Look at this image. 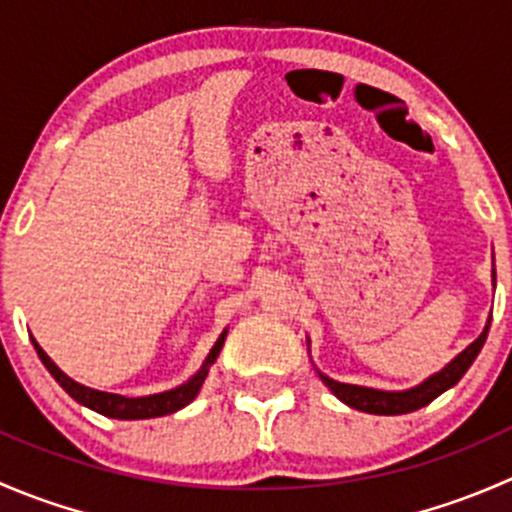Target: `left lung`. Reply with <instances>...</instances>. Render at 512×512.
I'll use <instances>...</instances> for the list:
<instances>
[{
	"label": "left lung",
	"instance_id": "8db88e82",
	"mask_svg": "<svg viewBox=\"0 0 512 512\" xmlns=\"http://www.w3.org/2000/svg\"><path fill=\"white\" fill-rule=\"evenodd\" d=\"M493 287H495V267H493ZM490 329V317L485 322L483 332L473 344H468L461 354L453 356L441 371L431 374L428 379H423L421 384L411 386L404 391H384V389H371V386H359V384H342L337 379H329L327 374L317 369L319 379L324 381V386H329L334 396H337L342 404L352 406L356 411H364V414H376V416H399V414H411V411L423 409L426 404H431L433 399L448 391L451 386H456L461 381V376L471 369V364L476 361V356L483 349L485 337H488ZM309 344V339H307Z\"/></svg>",
	"mask_w": 512,
	"mask_h": 512
}]
</instances>
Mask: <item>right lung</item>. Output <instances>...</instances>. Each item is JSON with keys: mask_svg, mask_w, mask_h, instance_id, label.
<instances>
[{"mask_svg": "<svg viewBox=\"0 0 512 512\" xmlns=\"http://www.w3.org/2000/svg\"><path fill=\"white\" fill-rule=\"evenodd\" d=\"M225 337H227V329H223V334L218 337V342L213 344L210 354L205 356L203 366H200V369L195 371V374L190 376L185 384L175 386V389H168V391H160V394H151V396L108 394V391H98V389H91V386L79 384V381H74L71 376H66L64 371H61L59 366L49 359V354L39 347V342H36L34 337H32V344H34L36 354H39L41 364L49 369V374L59 381V386L71 396V399L79 401L81 406H86V409L96 411V414H101V416L121 418V421H138V418H156V416L175 414V411H180L183 406H188L190 401L200 394V389H203L205 376H208L210 366H213L215 359L220 356V349H223Z\"/></svg>", "mask_w": 512, "mask_h": 512, "instance_id": "right-lung-1", "label": "right lung"}]
</instances>
